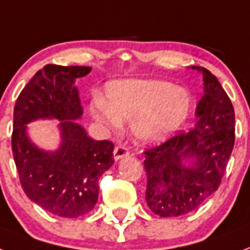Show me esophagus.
I'll use <instances>...</instances> for the list:
<instances>
[{"label": "esophagus", "instance_id": "esophagus-1", "mask_svg": "<svg viewBox=\"0 0 250 250\" xmlns=\"http://www.w3.org/2000/svg\"><path fill=\"white\" fill-rule=\"evenodd\" d=\"M129 155V148L125 145H118L114 148V159L115 160H121L122 157H125Z\"/></svg>", "mask_w": 250, "mask_h": 250}]
</instances>
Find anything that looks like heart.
Listing matches in <instances>:
<instances>
[{
  "label": "heart",
  "instance_id": "heart-1",
  "mask_svg": "<svg viewBox=\"0 0 250 250\" xmlns=\"http://www.w3.org/2000/svg\"><path fill=\"white\" fill-rule=\"evenodd\" d=\"M108 102L96 98L94 118L109 129H118L122 119L131 121L138 141L164 140L179 128L189 114L192 99L184 87L164 80H125L108 86Z\"/></svg>",
  "mask_w": 250,
  "mask_h": 250
}]
</instances>
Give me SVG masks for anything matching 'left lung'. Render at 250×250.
<instances>
[{"label":"left lung","instance_id":"left-lung-1","mask_svg":"<svg viewBox=\"0 0 250 250\" xmlns=\"http://www.w3.org/2000/svg\"><path fill=\"white\" fill-rule=\"evenodd\" d=\"M205 95L198 103L196 125L145 150L146 203L161 217L189 213L221 183L235 142V113L219 80L205 67ZM184 158H193L186 168Z\"/></svg>","mask_w":250,"mask_h":250}]
</instances>
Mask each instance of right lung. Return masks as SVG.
<instances>
[{
  "label": "right lung",
  "mask_w": 250,
  "mask_h": 250,
  "mask_svg": "<svg viewBox=\"0 0 250 250\" xmlns=\"http://www.w3.org/2000/svg\"><path fill=\"white\" fill-rule=\"evenodd\" d=\"M91 67L45 64L26 83L14 108L11 146L25 194L45 211L75 219L98 202L99 178L114 163V144L95 141L75 122L83 115L75 80ZM39 118L61 121L62 145L44 153L26 136V123Z\"/></svg>",
  "instance_id": "obj_1"
}]
</instances>
